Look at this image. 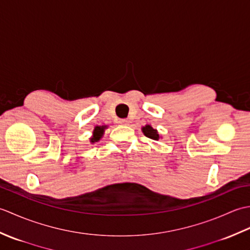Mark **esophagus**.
Returning <instances> with one entry per match:
<instances>
[{"mask_svg": "<svg viewBox=\"0 0 250 250\" xmlns=\"http://www.w3.org/2000/svg\"><path fill=\"white\" fill-rule=\"evenodd\" d=\"M118 124L120 125H129V121L126 120V119H119L118 120Z\"/></svg>", "mask_w": 250, "mask_h": 250, "instance_id": "34e87169", "label": "esophagus"}]
</instances>
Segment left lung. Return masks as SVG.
<instances>
[{
  "instance_id": "8db88e82",
  "label": "left lung",
  "mask_w": 250,
  "mask_h": 250,
  "mask_svg": "<svg viewBox=\"0 0 250 250\" xmlns=\"http://www.w3.org/2000/svg\"><path fill=\"white\" fill-rule=\"evenodd\" d=\"M142 131H143V133H144L147 137H149V139H151V140L158 141L159 139H160L158 131L156 129H153L150 125H146L145 126H143Z\"/></svg>"
}]
</instances>
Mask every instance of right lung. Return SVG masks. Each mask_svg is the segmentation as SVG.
I'll use <instances>...</instances> for the list:
<instances>
[{
    "instance_id": "obj_1",
    "label": "right lung",
    "mask_w": 250,
    "mask_h": 250,
    "mask_svg": "<svg viewBox=\"0 0 250 250\" xmlns=\"http://www.w3.org/2000/svg\"><path fill=\"white\" fill-rule=\"evenodd\" d=\"M106 129V125H102V126H95L93 130V136L90 139V142L91 143H95L99 142L101 140V137L104 134V130Z\"/></svg>"
}]
</instances>
